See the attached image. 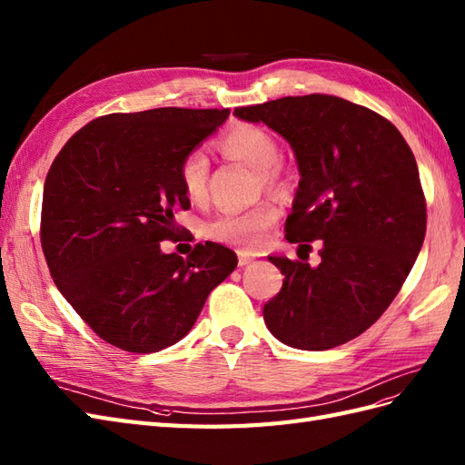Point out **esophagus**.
Listing matches in <instances>:
<instances>
[{
    "mask_svg": "<svg viewBox=\"0 0 465 465\" xmlns=\"http://www.w3.org/2000/svg\"><path fill=\"white\" fill-rule=\"evenodd\" d=\"M254 262V258L250 256V254H246V252H238V266H248V263H252Z\"/></svg>",
    "mask_w": 465,
    "mask_h": 465,
    "instance_id": "esophagus-1",
    "label": "esophagus"
}]
</instances>
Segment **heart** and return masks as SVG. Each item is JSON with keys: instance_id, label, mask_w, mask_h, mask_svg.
<instances>
[{"instance_id": "heart-1", "label": "heart", "mask_w": 465, "mask_h": 465, "mask_svg": "<svg viewBox=\"0 0 465 465\" xmlns=\"http://www.w3.org/2000/svg\"><path fill=\"white\" fill-rule=\"evenodd\" d=\"M224 156L262 172L266 183L273 185L275 175L270 168L280 158V146L273 136L254 124H238L219 141ZM209 158L203 148H193L180 164V182L192 202H203L207 195ZM278 221V209L272 203H258L244 211H224L205 224V236L223 244L241 248H258L263 244L268 231Z\"/></svg>"}]
</instances>
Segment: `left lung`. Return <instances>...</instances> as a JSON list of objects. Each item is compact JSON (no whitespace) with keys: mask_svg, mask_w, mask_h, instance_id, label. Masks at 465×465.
<instances>
[{"mask_svg":"<svg viewBox=\"0 0 465 465\" xmlns=\"http://www.w3.org/2000/svg\"><path fill=\"white\" fill-rule=\"evenodd\" d=\"M290 143L299 185L285 238L297 256H268L285 275L263 305L280 342L299 350L341 346L378 321L415 263L426 232L417 160L395 129L368 107L311 94L234 109ZM321 240L322 262L303 249Z\"/></svg>","mask_w":465,"mask_h":465,"instance_id":"left-lung-1","label":"left lung"}]
</instances>
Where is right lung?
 I'll return each mask as SVG.
<instances>
[{
    "label": "right lung",
    "mask_w": 465,
    "mask_h": 465,
    "mask_svg": "<svg viewBox=\"0 0 465 465\" xmlns=\"http://www.w3.org/2000/svg\"><path fill=\"white\" fill-rule=\"evenodd\" d=\"M229 109L160 107L94 119L60 150L43 192L41 244L50 275L105 342L150 354L192 331L209 293L236 268L205 242L164 254L173 213L190 207L180 164Z\"/></svg>",
    "instance_id": "right-lung-1"
}]
</instances>
